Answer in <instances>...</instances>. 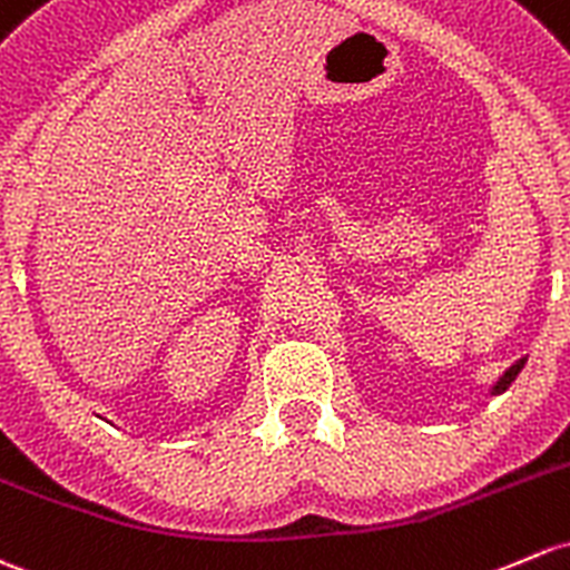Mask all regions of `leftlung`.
Returning a JSON list of instances; mask_svg holds the SVG:
<instances>
[{
	"label": "left lung",
	"instance_id": "8db88e82",
	"mask_svg": "<svg viewBox=\"0 0 570 570\" xmlns=\"http://www.w3.org/2000/svg\"><path fill=\"white\" fill-rule=\"evenodd\" d=\"M522 365H524V361H519L517 365H511V368L505 371V376H502V380L497 382V385H494V393H502V391H508V385H511V382L517 380V374H519V371H522Z\"/></svg>",
	"mask_w": 570,
	"mask_h": 570
}]
</instances>
